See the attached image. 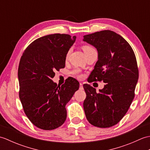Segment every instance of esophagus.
I'll list each match as a JSON object with an SVG mask.
<instances>
[{
  "mask_svg": "<svg viewBox=\"0 0 150 150\" xmlns=\"http://www.w3.org/2000/svg\"><path fill=\"white\" fill-rule=\"evenodd\" d=\"M79 89H80V90H82V89H83V84H82V83H80V88H79Z\"/></svg>",
  "mask_w": 150,
  "mask_h": 150,
  "instance_id": "esophagus-1",
  "label": "esophagus"
}]
</instances>
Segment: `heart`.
<instances>
[{"mask_svg":"<svg viewBox=\"0 0 150 150\" xmlns=\"http://www.w3.org/2000/svg\"><path fill=\"white\" fill-rule=\"evenodd\" d=\"M82 49H83L85 53H87L88 52H90L91 50H93V47L90 46H88V45H84L83 46H82ZM79 73H80V70L78 69H75L72 71V73L73 75H79Z\"/></svg>","mask_w":150,"mask_h":150,"instance_id":"1","label":"heart"}]
</instances>
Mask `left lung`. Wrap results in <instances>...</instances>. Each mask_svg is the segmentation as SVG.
<instances>
[{
  "instance_id": "1",
  "label": "left lung",
  "mask_w": 150,
  "mask_h": 150,
  "mask_svg": "<svg viewBox=\"0 0 150 150\" xmlns=\"http://www.w3.org/2000/svg\"><path fill=\"white\" fill-rule=\"evenodd\" d=\"M83 40L98 52V60L88 82L106 83L98 93L90 84H84L86 117L92 125L110 128L122 119L134 98L139 79L136 57L129 43L113 31L86 35Z\"/></svg>"
}]
</instances>
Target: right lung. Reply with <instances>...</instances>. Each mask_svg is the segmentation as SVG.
<instances>
[{
  "label": "right lung",
  "instance_id": "obj_1",
  "mask_svg": "<svg viewBox=\"0 0 150 150\" xmlns=\"http://www.w3.org/2000/svg\"><path fill=\"white\" fill-rule=\"evenodd\" d=\"M76 37L48 35L34 40L25 50L18 69L19 98L25 114L33 125L44 130L59 128L67 117L66 105L79 82L68 79L59 86L52 79L65 67L66 57Z\"/></svg>",
  "mask_w": 150,
  "mask_h": 150
}]
</instances>
